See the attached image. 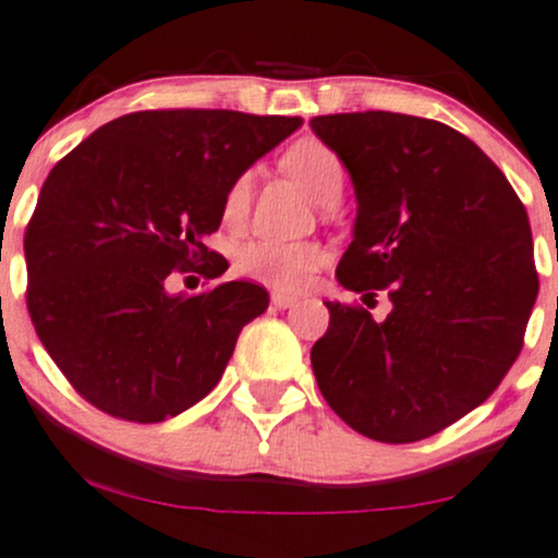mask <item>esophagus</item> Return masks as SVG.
<instances>
[{"label":"esophagus","mask_w":558,"mask_h":558,"mask_svg":"<svg viewBox=\"0 0 558 558\" xmlns=\"http://www.w3.org/2000/svg\"><path fill=\"white\" fill-rule=\"evenodd\" d=\"M271 303L277 305V308H292V305L298 303V298L295 295H281V292H274Z\"/></svg>","instance_id":"34e87169"}]
</instances>
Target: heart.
Wrapping results in <instances>:
<instances>
[{"label":"heart","instance_id":"obj_1","mask_svg":"<svg viewBox=\"0 0 558 558\" xmlns=\"http://www.w3.org/2000/svg\"><path fill=\"white\" fill-rule=\"evenodd\" d=\"M281 166L316 205L329 208L340 199L342 186H345V162L327 142L313 140V136L298 140L281 155ZM250 197H253V171H242L223 192L221 216L229 227L245 221ZM318 263H322V253L313 242L255 240L240 250L236 271L279 292H292L308 281Z\"/></svg>","mask_w":558,"mask_h":558}]
</instances>
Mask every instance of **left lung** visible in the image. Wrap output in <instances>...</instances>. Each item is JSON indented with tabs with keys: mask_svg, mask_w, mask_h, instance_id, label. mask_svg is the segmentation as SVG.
<instances>
[{
	"mask_svg": "<svg viewBox=\"0 0 558 558\" xmlns=\"http://www.w3.org/2000/svg\"><path fill=\"white\" fill-rule=\"evenodd\" d=\"M359 199L337 281L377 305L327 303L311 350L337 416L379 442L437 435L493 396L524 345L537 271L522 199L485 153L440 121L366 110L318 116ZM374 308V306H368Z\"/></svg>",
	"mask_w": 558,
	"mask_h": 558,
	"instance_id": "8db88e82",
	"label": "left lung"
}]
</instances>
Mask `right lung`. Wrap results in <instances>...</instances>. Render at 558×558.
<instances>
[{"instance_id": "1", "label": "right lung", "mask_w": 558, "mask_h": 558, "mask_svg": "<svg viewBox=\"0 0 558 558\" xmlns=\"http://www.w3.org/2000/svg\"><path fill=\"white\" fill-rule=\"evenodd\" d=\"M300 123L140 110L105 123L49 171L23 240L26 305L41 345L94 409L153 424L218 385L268 292L227 281L184 298L168 295L166 279L227 271L205 247L221 227L223 192Z\"/></svg>"}]
</instances>
